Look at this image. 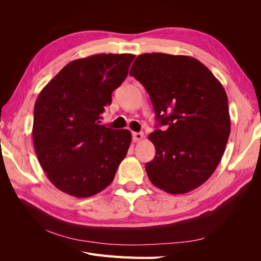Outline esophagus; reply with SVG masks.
<instances>
[{
  "mask_svg": "<svg viewBox=\"0 0 261 261\" xmlns=\"http://www.w3.org/2000/svg\"><path fill=\"white\" fill-rule=\"evenodd\" d=\"M144 138V133H133V140L137 143V141H140Z\"/></svg>",
  "mask_w": 261,
  "mask_h": 261,
  "instance_id": "esophagus-1",
  "label": "esophagus"
}]
</instances>
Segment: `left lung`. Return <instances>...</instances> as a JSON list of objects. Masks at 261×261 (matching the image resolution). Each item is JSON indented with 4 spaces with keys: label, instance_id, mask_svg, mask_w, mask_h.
<instances>
[{
    "label": "left lung",
    "instance_id": "left-lung-1",
    "mask_svg": "<svg viewBox=\"0 0 261 261\" xmlns=\"http://www.w3.org/2000/svg\"><path fill=\"white\" fill-rule=\"evenodd\" d=\"M154 109L149 139L155 156L146 163L151 183L169 194L199 187L217 169L231 132L223 86L201 62L186 55L145 53L130 67Z\"/></svg>",
    "mask_w": 261,
    "mask_h": 261
}]
</instances>
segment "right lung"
I'll use <instances>...</instances> for the list:
<instances>
[{
  "mask_svg": "<svg viewBox=\"0 0 261 261\" xmlns=\"http://www.w3.org/2000/svg\"><path fill=\"white\" fill-rule=\"evenodd\" d=\"M134 59V54L103 53L75 60L39 94L34 146L46 176L63 193L86 198L112 183L132 134L106 127L100 120Z\"/></svg>",
  "mask_w": 261,
  "mask_h": 261,
  "instance_id": "obj_1",
  "label": "right lung"
}]
</instances>
